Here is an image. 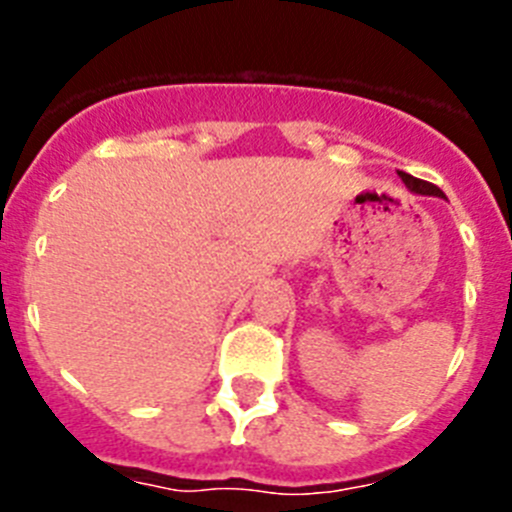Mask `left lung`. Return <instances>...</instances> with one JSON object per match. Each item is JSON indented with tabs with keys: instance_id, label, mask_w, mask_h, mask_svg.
Instances as JSON below:
<instances>
[{
	"instance_id": "left-lung-1",
	"label": "left lung",
	"mask_w": 512,
	"mask_h": 512,
	"mask_svg": "<svg viewBox=\"0 0 512 512\" xmlns=\"http://www.w3.org/2000/svg\"><path fill=\"white\" fill-rule=\"evenodd\" d=\"M400 176H402V182L408 184L410 192H415V194H433V197H443V192L436 187V184L423 182V179H415V176L405 174V171H400Z\"/></svg>"
}]
</instances>
